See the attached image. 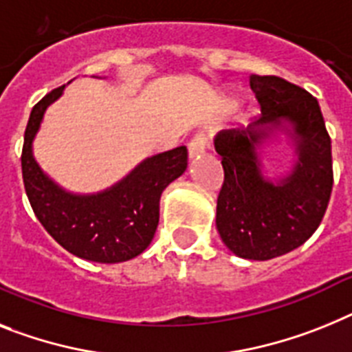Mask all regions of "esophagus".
Listing matches in <instances>:
<instances>
[{
    "label": "esophagus",
    "instance_id": "esophagus-1",
    "mask_svg": "<svg viewBox=\"0 0 352 352\" xmlns=\"http://www.w3.org/2000/svg\"><path fill=\"white\" fill-rule=\"evenodd\" d=\"M206 148H208V135L204 134V132H199L188 144L190 157H199V155L206 152Z\"/></svg>",
    "mask_w": 352,
    "mask_h": 352
}]
</instances>
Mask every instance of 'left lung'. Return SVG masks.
<instances>
[{"label": "left lung", "mask_w": 352, "mask_h": 352, "mask_svg": "<svg viewBox=\"0 0 352 352\" xmlns=\"http://www.w3.org/2000/svg\"><path fill=\"white\" fill-rule=\"evenodd\" d=\"M261 114L245 131L214 140L223 184L217 227L236 256L267 261L297 249L320 226L333 190L331 138L317 98L279 76H250ZM276 128L294 138L298 162L277 183L262 177L255 148Z\"/></svg>", "instance_id": "1"}]
</instances>
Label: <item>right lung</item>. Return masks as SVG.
I'll use <instances>...</instances> for the list:
<instances>
[{
  "label": "right lung",
  "instance_id": "obj_1",
  "mask_svg": "<svg viewBox=\"0 0 352 352\" xmlns=\"http://www.w3.org/2000/svg\"><path fill=\"white\" fill-rule=\"evenodd\" d=\"M62 91L64 85L53 89L30 112L21 153L26 197L37 220L67 252L96 263L129 261L152 241L161 193L184 173L188 148L177 146L144 159L123 181L102 193H67L41 170L32 153L44 111Z\"/></svg>",
  "mask_w": 352,
  "mask_h": 352
}]
</instances>
